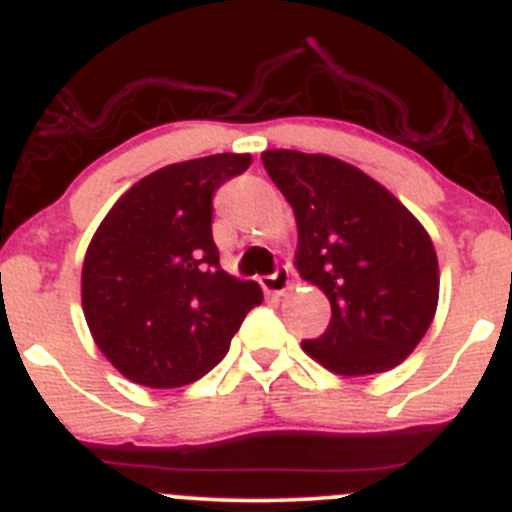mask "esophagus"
<instances>
[{
  "mask_svg": "<svg viewBox=\"0 0 512 512\" xmlns=\"http://www.w3.org/2000/svg\"><path fill=\"white\" fill-rule=\"evenodd\" d=\"M260 285L267 295H285V292L290 290V272H287V267H282V270H277L275 275L262 277Z\"/></svg>",
  "mask_w": 512,
  "mask_h": 512,
  "instance_id": "34e87169",
  "label": "esophagus"
}]
</instances>
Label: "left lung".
<instances>
[{
	"mask_svg": "<svg viewBox=\"0 0 512 512\" xmlns=\"http://www.w3.org/2000/svg\"><path fill=\"white\" fill-rule=\"evenodd\" d=\"M295 212V267L320 287L332 317L302 350L335 375L393 370L418 347L438 310L433 240L390 190L330 155L262 152Z\"/></svg>",
	"mask_w": 512,
	"mask_h": 512,
	"instance_id": "1",
	"label": "left lung"
}]
</instances>
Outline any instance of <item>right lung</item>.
I'll use <instances>...</instances> for the list:
<instances>
[{
	"label": "right lung",
	"mask_w": 512,
	"mask_h": 512,
	"mask_svg": "<svg viewBox=\"0 0 512 512\" xmlns=\"http://www.w3.org/2000/svg\"><path fill=\"white\" fill-rule=\"evenodd\" d=\"M250 165L252 155L235 152L167 165L99 222L82 265V310L127 380L162 390L200 380L262 302L257 282L222 270L212 240V195Z\"/></svg>",
	"instance_id": "add662e5"
}]
</instances>
